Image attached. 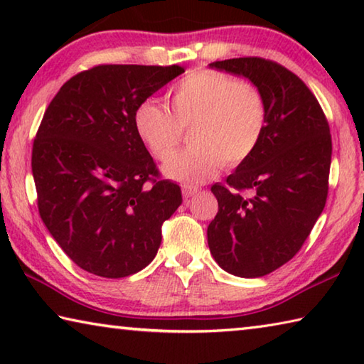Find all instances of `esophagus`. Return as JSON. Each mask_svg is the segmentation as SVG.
<instances>
[{"mask_svg":"<svg viewBox=\"0 0 364 364\" xmlns=\"http://www.w3.org/2000/svg\"><path fill=\"white\" fill-rule=\"evenodd\" d=\"M197 193H199V189H197L196 186H193V184H184V186H183V197L186 200L189 199V197L196 196Z\"/></svg>","mask_w":364,"mask_h":364,"instance_id":"1","label":"esophagus"}]
</instances>
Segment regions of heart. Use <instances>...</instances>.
I'll use <instances>...</instances> for the list:
<instances>
[{
  "label": "heart",
  "instance_id": "heart-1",
  "mask_svg": "<svg viewBox=\"0 0 364 364\" xmlns=\"http://www.w3.org/2000/svg\"><path fill=\"white\" fill-rule=\"evenodd\" d=\"M171 114L146 100L134 109L141 143L159 162H168L189 127L195 147L164 167L171 180L200 184L223 165L237 167L260 146L268 109L257 86L218 70H194L170 90Z\"/></svg>",
  "mask_w": 364,
  "mask_h": 364
}]
</instances>
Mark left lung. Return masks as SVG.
I'll return each mask as SVG.
<instances>
[{
    "mask_svg": "<svg viewBox=\"0 0 364 364\" xmlns=\"http://www.w3.org/2000/svg\"><path fill=\"white\" fill-rule=\"evenodd\" d=\"M210 67L249 78L267 102L258 149L226 184L212 186L218 213L207 228L208 247L221 268L239 278H260L297 254L323 212L332 154L329 123L308 86L278 63L237 58Z\"/></svg>",
    "mask_w": 364,
    "mask_h": 364,
    "instance_id": "1",
    "label": "left lung"
}]
</instances>
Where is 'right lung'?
<instances>
[{"label": "right lung", "mask_w": 364, "mask_h": 364, "mask_svg": "<svg viewBox=\"0 0 364 364\" xmlns=\"http://www.w3.org/2000/svg\"><path fill=\"white\" fill-rule=\"evenodd\" d=\"M181 65L106 64L83 70L49 102L32 149L38 212L80 268L125 278L149 264L162 225L181 205L134 132L133 115Z\"/></svg>", "instance_id": "obj_1"}]
</instances>
